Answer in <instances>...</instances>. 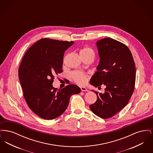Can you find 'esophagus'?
I'll return each instance as SVG.
<instances>
[{"label": "esophagus", "instance_id": "obj_1", "mask_svg": "<svg viewBox=\"0 0 153 153\" xmlns=\"http://www.w3.org/2000/svg\"><path fill=\"white\" fill-rule=\"evenodd\" d=\"M81 91H88L87 88L84 87H81Z\"/></svg>", "mask_w": 153, "mask_h": 153}]
</instances>
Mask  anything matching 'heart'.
<instances>
[{
    "label": "heart",
    "instance_id": "1",
    "mask_svg": "<svg viewBox=\"0 0 153 153\" xmlns=\"http://www.w3.org/2000/svg\"><path fill=\"white\" fill-rule=\"evenodd\" d=\"M80 54L81 57H84L89 56H94L95 52L91 47L84 46L80 50ZM71 76L76 83L81 85H84L87 82L88 79V74L79 71L72 72L71 74Z\"/></svg>",
    "mask_w": 153,
    "mask_h": 153
}]
</instances>
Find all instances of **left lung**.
<instances>
[{"mask_svg": "<svg viewBox=\"0 0 153 153\" xmlns=\"http://www.w3.org/2000/svg\"><path fill=\"white\" fill-rule=\"evenodd\" d=\"M100 62L90 80L96 87L105 86L104 94L95 92L97 100L89 108L102 119L114 117L127 104L133 94L136 79L132 55L124 44L110 38L97 42Z\"/></svg>", "mask_w": 153, "mask_h": 153, "instance_id": "obj_1", "label": "left lung"}]
</instances>
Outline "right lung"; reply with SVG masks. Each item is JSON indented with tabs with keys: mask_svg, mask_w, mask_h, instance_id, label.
Instances as JSON below:
<instances>
[{
	"mask_svg": "<svg viewBox=\"0 0 153 153\" xmlns=\"http://www.w3.org/2000/svg\"><path fill=\"white\" fill-rule=\"evenodd\" d=\"M73 43L43 38L33 44L22 58L18 75L23 96L30 109L44 119L61 115L71 96L81 91L74 84L58 90L52 85L54 76L63 72L64 53Z\"/></svg>",
	"mask_w": 153,
	"mask_h": 153,
	"instance_id": "right-lung-1",
	"label": "right lung"
}]
</instances>
